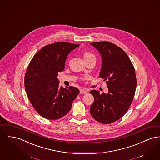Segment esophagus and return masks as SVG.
<instances>
[{"label": "esophagus", "mask_w": 160, "mask_h": 160, "mask_svg": "<svg viewBox=\"0 0 160 160\" xmlns=\"http://www.w3.org/2000/svg\"><path fill=\"white\" fill-rule=\"evenodd\" d=\"M88 92V91H87L86 89H80V93L81 94H87Z\"/></svg>", "instance_id": "1"}]
</instances>
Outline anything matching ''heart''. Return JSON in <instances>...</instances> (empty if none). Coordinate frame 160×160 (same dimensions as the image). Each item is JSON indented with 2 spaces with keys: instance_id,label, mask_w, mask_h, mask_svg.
Returning <instances> with one entry per match:
<instances>
[{
  "instance_id": "b5f03b06",
  "label": "heart",
  "mask_w": 160,
  "mask_h": 160,
  "mask_svg": "<svg viewBox=\"0 0 160 160\" xmlns=\"http://www.w3.org/2000/svg\"><path fill=\"white\" fill-rule=\"evenodd\" d=\"M91 57H95L94 54L92 52H91L89 51H85V52H84V54H83L84 59H87V58H90Z\"/></svg>"
}]
</instances>
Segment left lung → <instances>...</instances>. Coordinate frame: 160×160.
<instances>
[{"instance_id":"1","label":"left lung","mask_w":160,"mask_h":160,"mask_svg":"<svg viewBox=\"0 0 160 160\" xmlns=\"http://www.w3.org/2000/svg\"><path fill=\"white\" fill-rule=\"evenodd\" d=\"M90 44L102 55L100 77L106 81L109 91L107 94L90 91L94 97L90 113L97 122L110 124L121 118L131 105L137 86L135 69L127 54L116 45L107 41Z\"/></svg>"}]
</instances>
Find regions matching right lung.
<instances>
[{"mask_svg":"<svg viewBox=\"0 0 160 160\" xmlns=\"http://www.w3.org/2000/svg\"><path fill=\"white\" fill-rule=\"evenodd\" d=\"M79 45L56 42L45 46L32 57L25 75V88L34 108L43 118L57 120L68 113L78 89L59 86L58 72L65 69L71 51Z\"/></svg>","mask_w":160,"mask_h":160,"instance_id":"right-lung-1","label":"right lung"}]
</instances>
